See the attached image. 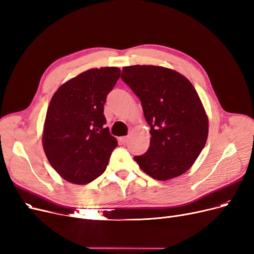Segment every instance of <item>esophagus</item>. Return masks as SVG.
I'll return each mask as SVG.
<instances>
[{
  "instance_id": "34e87169",
  "label": "esophagus",
  "mask_w": 254,
  "mask_h": 254,
  "mask_svg": "<svg viewBox=\"0 0 254 254\" xmlns=\"http://www.w3.org/2000/svg\"><path fill=\"white\" fill-rule=\"evenodd\" d=\"M128 141V137L127 136H125V137H120V142L126 144L127 142Z\"/></svg>"
}]
</instances>
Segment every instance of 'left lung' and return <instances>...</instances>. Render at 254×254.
<instances>
[{"instance_id": "left-lung-1", "label": "left lung", "mask_w": 254, "mask_h": 254, "mask_svg": "<svg viewBox=\"0 0 254 254\" xmlns=\"http://www.w3.org/2000/svg\"><path fill=\"white\" fill-rule=\"evenodd\" d=\"M121 79L141 101L151 127L148 151L134 160L157 181L184 174L208 138V118L195 88L179 72L154 65L124 67Z\"/></svg>"}]
</instances>
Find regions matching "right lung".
Segmentation results:
<instances>
[{
    "label": "right lung",
    "instance_id": "add662e5",
    "mask_svg": "<svg viewBox=\"0 0 254 254\" xmlns=\"http://www.w3.org/2000/svg\"><path fill=\"white\" fill-rule=\"evenodd\" d=\"M120 77L118 67L92 68L61 85L48 105L43 149L62 178L85 185L105 171L118 145L105 127L106 97Z\"/></svg>",
    "mask_w": 254,
    "mask_h": 254
}]
</instances>
